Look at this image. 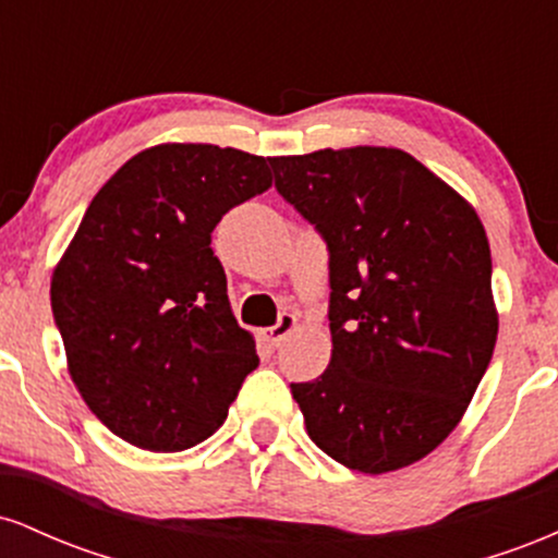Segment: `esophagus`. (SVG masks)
<instances>
[{"instance_id":"esophagus-1","label":"esophagus","mask_w":558,"mask_h":558,"mask_svg":"<svg viewBox=\"0 0 558 558\" xmlns=\"http://www.w3.org/2000/svg\"><path fill=\"white\" fill-rule=\"evenodd\" d=\"M293 328H296V315H291V312H283V315L278 317V323L272 325V328L262 330V338H265V341L270 345H280L288 336H291Z\"/></svg>"}]
</instances>
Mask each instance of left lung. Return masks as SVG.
<instances>
[{"label": "left lung", "instance_id": "left-lung-1", "mask_svg": "<svg viewBox=\"0 0 558 558\" xmlns=\"http://www.w3.org/2000/svg\"><path fill=\"white\" fill-rule=\"evenodd\" d=\"M270 168L330 257V364L291 383L306 433L364 475L420 462L459 425L496 345L483 222L401 149H319Z\"/></svg>", "mask_w": 558, "mask_h": 558}]
</instances>
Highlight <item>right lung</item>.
<instances>
[{
    "instance_id": "obj_1",
    "label": "right lung",
    "mask_w": 558,
    "mask_h": 558,
    "mask_svg": "<svg viewBox=\"0 0 558 558\" xmlns=\"http://www.w3.org/2000/svg\"><path fill=\"white\" fill-rule=\"evenodd\" d=\"M272 185L267 159L213 144L131 157L92 198L52 275L54 325L88 409L146 451H183L257 369L213 230Z\"/></svg>"
}]
</instances>
